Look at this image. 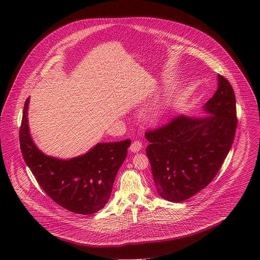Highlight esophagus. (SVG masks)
Segmentation results:
<instances>
[{
    "label": "esophagus",
    "mask_w": 260,
    "mask_h": 260,
    "mask_svg": "<svg viewBox=\"0 0 260 260\" xmlns=\"http://www.w3.org/2000/svg\"><path fill=\"white\" fill-rule=\"evenodd\" d=\"M141 148H142L141 142H139V141H134V142L132 143L131 147H129V151L133 152V153H137L138 151L141 150Z\"/></svg>",
    "instance_id": "1"
}]
</instances>
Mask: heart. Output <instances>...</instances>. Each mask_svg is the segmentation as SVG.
<instances>
[{"label":"heart","mask_w":260,"mask_h":260,"mask_svg":"<svg viewBox=\"0 0 260 260\" xmlns=\"http://www.w3.org/2000/svg\"><path fill=\"white\" fill-rule=\"evenodd\" d=\"M161 116V105H155L149 110L147 114V119L151 123H156L160 120Z\"/></svg>","instance_id":"heart-1"}]
</instances>
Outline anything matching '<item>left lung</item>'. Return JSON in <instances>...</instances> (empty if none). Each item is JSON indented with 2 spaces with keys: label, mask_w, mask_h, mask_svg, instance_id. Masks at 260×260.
Returning a JSON list of instances; mask_svg holds the SVG:
<instances>
[{
  "label": "left lung",
  "mask_w": 260,
  "mask_h": 260,
  "mask_svg": "<svg viewBox=\"0 0 260 260\" xmlns=\"http://www.w3.org/2000/svg\"><path fill=\"white\" fill-rule=\"evenodd\" d=\"M203 112L207 116H179L145 134L154 183L167 201L182 202L210 184L231 149L237 127L235 93L221 75Z\"/></svg>",
  "instance_id": "left-lung-1"
}]
</instances>
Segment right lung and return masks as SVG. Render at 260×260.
I'll return each instance as SVG.
<instances>
[{"instance_id":"right-lung-1","label":"right lung","mask_w":260,"mask_h":260,"mask_svg":"<svg viewBox=\"0 0 260 260\" xmlns=\"http://www.w3.org/2000/svg\"><path fill=\"white\" fill-rule=\"evenodd\" d=\"M29 101L30 98L25 101L19 141L38 183L56 204L72 212L87 215L103 209L132 141L98 143L86 154L67 160L46 155L30 135Z\"/></svg>"}]
</instances>
